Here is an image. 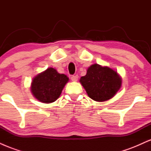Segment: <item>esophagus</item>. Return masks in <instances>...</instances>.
<instances>
[{"label": "esophagus", "mask_w": 151, "mask_h": 151, "mask_svg": "<svg viewBox=\"0 0 151 151\" xmlns=\"http://www.w3.org/2000/svg\"><path fill=\"white\" fill-rule=\"evenodd\" d=\"M71 79H72V81H77L78 80V76L77 75H74V76H72V77H71Z\"/></svg>", "instance_id": "34e87169"}]
</instances>
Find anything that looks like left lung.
Wrapping results in <instances>:
<instances>
[{
    "label": "left lung",
    "mask_w": 151,
    "mask_h": 151,
    "mask_svg": "<svg viewBox=\"0 0 151 151\" xmlns=\"http://www.w3.org/2000/svg\"><path fill=\"white\" fill-rule=\"evenodd\" d=\"M79 82L93 101L102 102L113 98L122 84V79L116 70L107 66L91 65Z\"/></svg>",
    "instance_id": "8db88e82"
}]
</instances>
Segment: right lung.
<instances>
[{
  "label": "right lung",
  "mask_w": 151,
  "mask_h": 151,
  "mask_svg": "<svg viewBox=\"0 0 151 151\" xmlns=\"http://www.w3.org/2000/svg\"><path fill=\"white\" fill-rule=\"evenodd\" d=\"M69 78L60 74L55 69L49 67L32 79L30 86L32 94L38 101L50 104L60 97Z\"/></svg>",
  "instance_id": "1"
}]
</instances>
